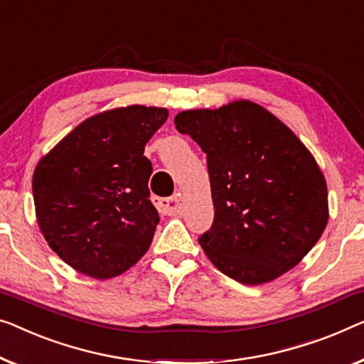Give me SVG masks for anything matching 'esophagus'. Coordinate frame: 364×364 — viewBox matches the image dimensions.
I'll use <instances>...</instances> for the list:
<instances>
[{
	"mask_svg": "<svg viewBox=\"0 0 364 364\" xmlns=\"http://www.w3.org/2000/svg\"><path fill=\"white\" fill-rule=\"evenodd\" d=\"M154 203H155L156 208H159L160 213L170 214V215L171 214H180L183 210V204H184L180 193L175 194V196H171V198H161V199L155 198Z\"/></svg>",
	"mask_w": 364,
	"mask_h": 364,
	"instance_id": "esophagus-1",
	"label": "esophagus"
}]
</instances>
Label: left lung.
I'll return each mask as SVG.
<instances>
[{"label": "left lung", "mask_w": 364, "mask_h": 364, "mask_svg": "<svg viewBox=\"0 0 364 364\" xmlns=\"http://www.w3.org/2000/svg\"><path fill=\"white\" fill-rule=\"evenodd\" d=\"M205 154L214 222L204 253L242 284L268 283L294 268L328 220L321 168L279 119L250 101L175 117Z\"/></svg>", "instance_id": "obj_1"}]
</instances>
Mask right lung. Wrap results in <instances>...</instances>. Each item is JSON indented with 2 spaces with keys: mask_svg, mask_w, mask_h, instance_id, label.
Wrapping results in <instances>:
<instances>
[{
  "mask_svg": "<svg viewBox=\"0 0 364 364\" xmlns=\"http://www.w3.org/2000/svg\"><path fill=\"white\" fill-rule=\"evenodd\" d=\"M166 119L164 107L145 106L96 114L36 166L32 194L42 235L80 273L114 278L149 250L160 215L144 150Z\"/></svg>",
  "mask_w": 364,
  "mask_h": 364,
  "instance_id": "1",
  "label": "right lung"
}]
</instances>
